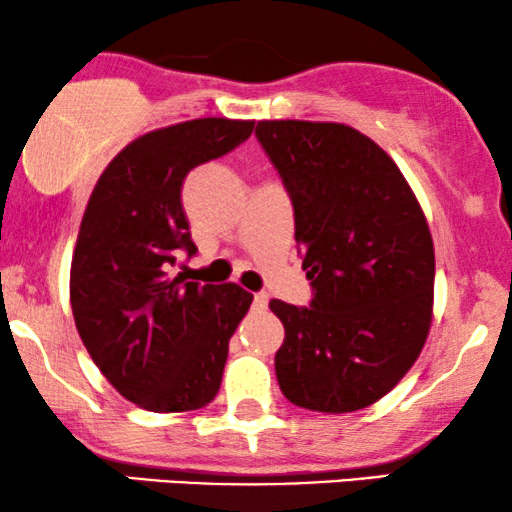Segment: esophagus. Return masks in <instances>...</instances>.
Instances as JSON below:
<instances>
[{"label":"esophagus","mask_w":512,"mask_h":512,"mask_svg":"<svg viewBox=\"0 0 512 512\" xmlns=\"http://www.w3.org/2000/svg\"><path fill=\"white\" fill-rule=\"evenodd\" d=\"M265 307H268V296H265V293H256V296H254V310L263 312Z\"/></svg>","instance_id":"34e87169"}]
</instances>
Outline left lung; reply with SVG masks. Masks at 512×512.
<instances>
[{
  "mask_svg": "<svg viewBox=\"0 0 512 512\" xmlns=\"http://www.w3.org/2000/svg\"><path fill=\"white\" fill-rule=\"evenodd\" d=\"M256 139L289 193L310 307L270 300L286 338L282 394L317 412L380 401L422 352L436 258L424 212L394 160L342 123L261 121Z\"/></svg>",
  "mask_w": 512,
  "mask_h": 512,
  "instance_id": "left-lung-1",
  "label": "left lung"
}]
</instances>
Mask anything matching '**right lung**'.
Segmentation results:
<instances>
[{
  "label": "right lung",
  "instance_id": "obj_1",
  "mask_svg": "<svg viewBox=\"0 0 512 512\" xmlns=\"http://www.w3.org/2000/svg\"><path fill=\"white\" fill-rule=\"evenodd\" d=\"M254 121L195 118L135 139L102 172L72 258L83 345L116 391L151 412L212 403L228 342L254 296L170 275L198 247L181 207L186 174L247 142Z\"/></svg>",
  "mask_w": 512,
  "mask_h": 512
}]
</instances>
